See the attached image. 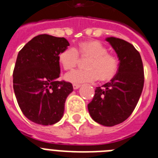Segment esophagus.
I'll list each match as a JSON object with an SVG mask.
<instances>
[{
	"mask_svg": "<svg viewBox=\"0 0 158 158\" xmlns=\"http://www.w3.org/2000/svg\"><path fill=\"white\" fill-rule=\"evenodd\" d=\"M73 86L74 90H77V89H78V88H80L81 85H79V84H73Z\"/></svg>",
	"mask_w": 158,
	"mask_h": 158,
	"instance_id": "34e87169",
	"label": "esophagus"
}]
</instances>
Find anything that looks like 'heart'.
I'll return each instance as SVG.
<instances>
[{"label": "heart", "instance_id": "obj_1", "mask_svg": "<svg viewBox=\"0 0 158 158\" xmlns=\"http://www.w3.org/2000/svg\"><path fill=\"white\" fill-rule=\"evenodd\" d=\"M78 53L88 57L84 69H78L66 75V80L73 83L92 82L97 79L109 81L117 74L119 67L118 59L109 53L108 48L100 41L89 40L80 43L77 48L69 47L59 52L58 62L65 71H72L79 62Z\"/></svg>", "mask_w": 158, "mask_h": 158}]
</instances>
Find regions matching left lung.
Instances as JSON below:
<instances>
[{
  "instance_id": "1",
  "label": "left lung",
  "mask_w": 158,
  "mask_h": 158,
  "mask_svg": "<svg viewBox=\"0 0 158 158\" xmlns=\"http://www.w3.org/2000/svg\"><path fill=\"white\" fill-rule=\"evenodd\" d=\"M119 61L117 74L102 87L98 86L88 104L90 117L104 126H114L127 118L136 107L144 84L143 66L136 48L125 40L106 38Z\"/></svg>"
}]
</instances>
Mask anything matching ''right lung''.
I'll return each mask as SVG.
<instances>
[{
	"mask_svg": "<svg viewBox=\"0 0 158 158\" xmlns=\"http://www.w3.org/2000/svg\"><path fill=\"white\" fill-rule=\"evenodd\" d=\"M65 38L40 35L18 53L13 72V87L24 116L38 124L52 125L62 118L72 83L57 81L58 54L69 46Z\"/></svg>",
	"mask_w": 158,
	"mask_h": 158,
	"instance_id": "right-lung-1",
	"label": "right lung"
}]
</instances>
